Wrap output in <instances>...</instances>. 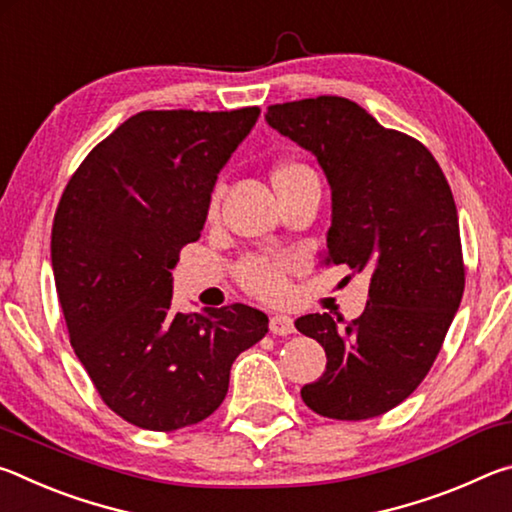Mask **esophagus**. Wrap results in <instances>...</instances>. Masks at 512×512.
<instances>
[{
	"mask_svg": "<svg viewBox=\"0 0 512 512\" xmlns=\"http://www.w3.org/2000/svg\"><path fill=\"white\" fill-rule=\"evenodd\" d=\"M268 329H271L275 336H289L296 332V327H293V318L284 316V314L271 316V320H268Z\"/></svg>",
	"mask_w": 512,
	"mask_h": 512,
	"instance_id": "obj_1",
	"label": "esophagus"
}]
</instances>
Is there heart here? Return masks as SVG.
I'll return each mask as SVG.
<instances>
[{"mask_svg":"<svg viewBox=\"0 0 512 512\" xmlns=\"http://www.w3.org/2000/svg\"><path fill=\"white\" fill-rule=\"evenodd\" d=\"M314 176L307 164L302 162H282L277 164L273 171V185L275 189L282 185H289L293 180ZM219 207V189H214L210 196V205L207 210L210 214ZM289 259L284 257H268V255H248L237 266V280L248 293L262 298V300H282L289 291Z\"/></svg>","mask_w":512,"mask_h":512,"instance_id":"heart-1","label":"heart"}]
</instances>
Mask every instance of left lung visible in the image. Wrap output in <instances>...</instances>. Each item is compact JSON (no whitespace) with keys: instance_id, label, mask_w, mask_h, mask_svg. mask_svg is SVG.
Listing matches in <instances>:
<instances>
[{"instance_id":"8db88e82","label":"left lung","mask_w":512,"mask_h":512,"mask_svg":"<svg viewBox=\"0 0 512 512\" xmlns=\"http://www.w3.org/2000/svg\"><path fill=\"white\" fill-rule=\"evenodd\" d=\"M266 121L314 153L332 187L323 262L372 273L359 318L296 320L327 354L323 377L302 386V402L332 420L377 418L422 384L461 305L465 264L452 189L427 146L350 99L275 103Z\"/></svg>"}]
</instances>
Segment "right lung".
I'll use <instances>...</instances> for the list:
<instances>
[{
  "label": "right lung",
  "instance_id": "1",
  "mask_svg": "<svg viewBox=\"0 0 512 512\" xmlns=\"http://www.w3.org/2000/svg\"><path fill=\"white\" fill-rule=\"evenodd\" d=\"M259 108L144 110L99 142L69 178L51 264L69 343L110 411L176 431L219 409L230 368L268 318L235 302L171 309V268L201 237L216 173Z\"/></svg>",
  "mask_w": 512,
  "mask_h": 512
}]
</instances>
